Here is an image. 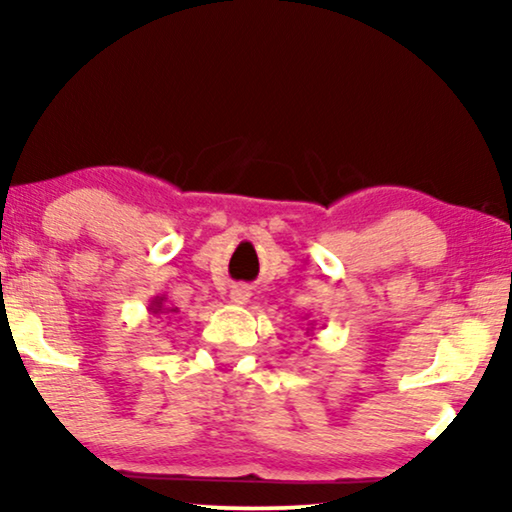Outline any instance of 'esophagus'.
<instances>
[{"label":"esophagus","instance_id":"34e87169","mask_svg":"<svg viewBox=\"0 0 512 512\" xmlns=\"http://www.w3.org/2000/svg\"><path fill=\"white\" fill-rule=\"evenodd\" d=\"M249 298H251V291L247 289V286L237 284V286H233V289H230V300H233V303H237V305H244Z\"/></svg>","mask_w":512,"mask_h":512}]
</instances>
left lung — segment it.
I'll return each instance as SVG.
<instances>
[{
	"label": "left lung",
	"mask_w": 512,
	"mask_h": 512,
	"mask_svg": "<svg viewBox=\"0 0 512 512\" xmlns=\"http://www.w3.org/2000/svg\"><path fill=\"white\" fill-rule=\"evenodd\" d=\"M307 319V317H305ZM307 328H305V335H314V328H317V324H314V321H307L305 324Z\"/></svg>",
	"instance_id": "8db88e82"
}]
</instances>
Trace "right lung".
I'll list each match as a JSON object with an SVG mask.
<instances>
[{"label": "right lung", "instance_id": "right-lung-1", "mask_svg": "<svg viewBox=\"0 0 512 512\" xmlns=\"http://www.w3.org/2000/svg\"><path fill=\"white\" fill-rule=\"evenodd\" d=\"M153 317H165V319H174V314L179 312V307H174L167 303V296L165 293H160V296H153L149 300V307H146Z\"/></svg>", "mask_w": 512, "mask_h": 512}]
</instances>
